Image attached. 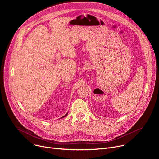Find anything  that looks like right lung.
<instances>
[{"label":"right lung","instance_id":"right-lung-1","mask_svg":"<svg viewBox=\"0 0 159 159\" xmlns=\"http://www.w3.org/2000/svg\"><path fill=\"white\" fill-rule=\"evenodd\" d=\"M67 114H68V113H66V115H65V116H63V117H61V118H64V117H65V116H66V115H67Z\"/></svg>","mask_w":159,"mask_h":159}]
</instances>
